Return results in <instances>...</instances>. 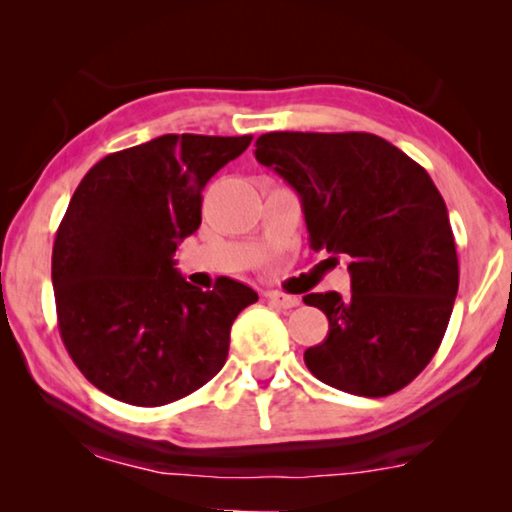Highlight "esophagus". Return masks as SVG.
Instances as JSON below:
<instances>
[{"label": "esophagus", "instance_id": "34e87169", "mask_svg": "<svg viewBox=\"0 0 512 512\" xmlns=\"http://www.w3.org/2000/svg\"><path fill=\"white\" fill-rule=\"evenodd\" d=\"M268 300L270 303H275L277 307H282V310H291V307H296L300 303L296 296H289V293H282V291H270Z\"/></svg>", "mask_w": 512, "mask_h": 512}]
</instances>
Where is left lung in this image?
I'll return each instance as SVG.
<instances>
[{
	"instance_id": "obj_1",
	"label": "left lung",
	"mask_w": 512,
	"mask_h": 512,
	"mask_svg": "<svg viewBox=\"0 0 512 512\" xmlns=\"http://www.w3.org/2000/svg\"><path fill=\"white\" fill-rule=\"evenodd\" d=\"M256 160L303 205L314 251L349 256L352 293H310L328 317L305 366L354 396L403 389L438 352L459 289L457 247L429 174L368 132H268Z\"/></svg>"
}]
</instances>
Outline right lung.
Returning <instances> with one entry per match:
<instances>
[{"label": "right lung", "instance_id": "1", "mask_svg": "<svg viewBox=\"0 0 512 512\" xmlns=\"http://www.w3.org/2000/svg\"><path fill=\"white\" fill-rule=\"evenodd\" d=\"M251 135H163L109 153L76 188L53 244L62 342L90 384L158 408L223 368L230 326L258 293L235 279L188 284L174 251L202 221V188Z\"/></svg>", "mask_w": 512, "mask_h": 512}]
</instances>
